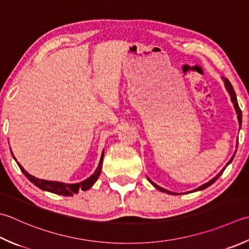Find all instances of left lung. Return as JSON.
Segmentation results:
<instances>
[{
    "label": "left lung",
    "instance_id": "obj_1",
    "mask_svg": "<svg viewBox=\"0 0 249 249\" xmlns=\"http://www.w3.org/2000/svg\"><path fill=\"white\" fill-rule=\"evenodd\" d=\"M222 79V81H223V83H225V87H226V89H227V91L229 92V95H230V97H231V101H232V104H233V106H234V109H235V112H236V114H237V120H238V125H240V129H241V127H242V111H241V109H240V107H238V102H237V99H236V95H235V91H234V89H233V86L231 85V83H230V81H229L227 77H221ZM237 143L238 142H236V148H237ZM236 152V151H235ZM235 152H234V154L232 155V158H231V160H229V162L227 163V165L225 167H223L221 170H220V173L219 174H217L215 177H213V179H211L209 180L208 182H206V183H204V184H202L201 187H198V188H196V189H194V190H192V191H190V192H196V191H202V190H204V189H206V188H208L209 186H212V184L216 181V180L221 176L222 175V173L225 172V169H226V167L228 166L229 164H230L232 160H233V159H234V155H235ZM148 180L150 181V183L152 184V186L154 187V188H157L158 190H160V192H166V193H168V194H175V196H176V194H178V193H175V192H172V191H168V190H166V189H163V188H160V187H159L158 184H155L152 180L151 179H149L148 178Z\"/></svg>",
    "mask_w": 249,
    "mask_h": 249
}]
</instances>
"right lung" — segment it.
I'll use <instances>...</instances> for the list:
<instances>
[{"instance_id":"1","label":"right lung","mask_w":249,"mask_h":249,"mask_svg":"<svg viewBox=\"0 0 249 249\" xmlns=\"http://www.w3.org/2000/svg\"><path fill=\"white\" fill-rule=\"evenodd\" d=\"M12 152V151H11ZM13 154V152H12ZM104 155H105V151H102L101 153V158L99 160L98 167L96 168L95 173L91 175L90 177H89L85 180H83L81 182L77 183H66V182H60V181H50V180H44V179H38L36 177L32 176V175L29 174L27 170H24V168L21 166L20 164L17 162L16 158H13L16 160L19 168L22 172V174L26 176L30 181L34 184V186L40 188L43 191H47V192H52L55 194H59V196H73V194L79 193V191H87V190L90 189L94 183L97 181V179L100 176L101 173V168H102V160H104Z\"/></svg>"}]
</instances>
